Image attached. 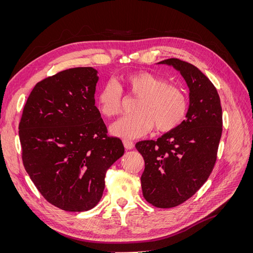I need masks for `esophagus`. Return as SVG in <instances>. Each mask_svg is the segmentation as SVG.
<instances>
[{
	"mask_svg": "<svg viewBox=\"0 0 253 253\" xmlns=\"http://www.w3.org/2000/svg\"><path fill=\"white\" fill-rule=\"evenodd\" d=\"M124 145L126 150L134 149V142L131 140H124Z\"/></svg>",
	"mask_w": 253,
	"mask_h": 253,
	"instance_id": "esophagus-1",
	"label": "esophagus"
}]
</instances>
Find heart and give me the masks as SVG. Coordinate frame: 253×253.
Returning <instances> with one entry per match:
<instances>
[{"mask_svg":"<svg viewBox=\"0 0 253 253\" xmlns=\"http://www.w3.org/2000/svg\"><path fill=\"white\" fill-rule=\"evenodd\" d=\"M124 87L129 94L139 97L133 115L114 122L111 132L125 139L138 138L148 134L153 126L158 132H169L178 126L188 110L187 96L178 86L149 72L127 75ZM98 109L105 117L117 116L122 109L121 89L109 81L99 90Z\"/></svg>","mask_w":253,"mask_h":253,"instance_id":"heart-1","label":"heart"}]
</instances>
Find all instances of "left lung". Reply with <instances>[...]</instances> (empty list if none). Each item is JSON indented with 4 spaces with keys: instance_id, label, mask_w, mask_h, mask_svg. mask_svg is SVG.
<instances>
[{
    "instance_id": "obj_1",
    "label": "left lung",
    "mask_w": 253,
    "mask_h": 253,
    "mask_svg": "<svg viewBox=\"0 0 253 253\" xmlns=\"http://www.w3.org/2000/svg\"><path fill=\"white\" fill-rule=\"evenodd\" d=\"M159 64L173 66L187 82L186 119L157 140H142L135 147L144 159L145 201L157 208H173L193 196L210 176L223 132V113L215 86L196 66L176 58Z\"/></svg>"
}]
</instances>
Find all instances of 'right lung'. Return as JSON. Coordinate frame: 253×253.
Segmentation results:
<instances>
[{"mask_svg": "<svg viewBox=\"0 0 253 253\" xmlns=\"http://www.w3.org/2000/svg\"><path fill=\"white\" fill-rule=\"evenodd\" d=\"M98 72L75 67L38 82L19 125L22 160L43 197L64 211L101 200L105 173L125 153L95 105Z\"/></svg>", "mask_w": 253, "mask_h": 253, "instance_id": "right-lung-1", "label": "right lung"}]
</instances>
